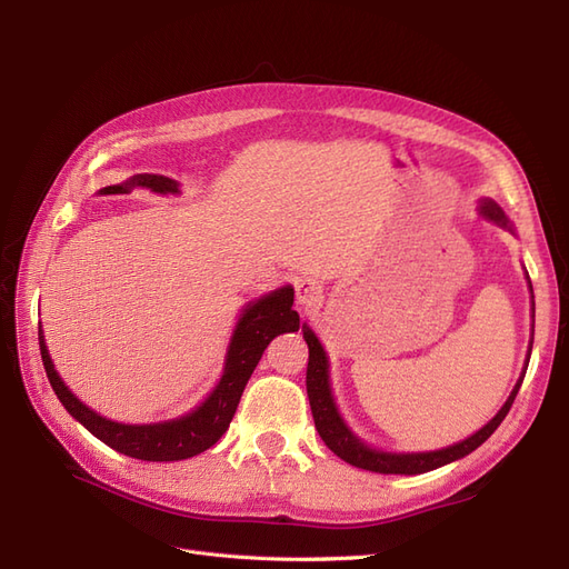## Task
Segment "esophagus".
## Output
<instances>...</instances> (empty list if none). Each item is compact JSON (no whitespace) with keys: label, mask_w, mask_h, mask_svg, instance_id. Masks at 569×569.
I'll list each match as a JSON object with an SVG mask.
<instances>
[{"label":"esophagus","mask_w":569,"mask_h":569,"mask_svg":"<svg viewBox=\"0 0 569 569\" xmlns=\"http://www.w3.org/2000/svg\"><path fill=\"white\" fill-rule=\"evenodd\" d=\"M297 301L301 306H318L322 301V287L316 280L297 282Z\"/></svg>","instance_id":"34e87169"}]
</instances>
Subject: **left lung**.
Returning a JSON list of instances; mask_svg holds the SVG:
<instances>
[{"label": "left lung", "instance_id": "left-lung-1", "mask_svg": "<svg viewBox=\"0 0 569 569\" xmlns=\"http://www.w3.org/2000/svg\"><path fill=\"white\" fill-rule=\"evenodd\" d=\"M479 213L485 216L487 220H493L496 226H501V228L512 232V226H510V220L506 218L503 209L498 203H493L491 199L481 201ZM529 289H531V282H529ZM531 306H533V295H531ZM531 311H533V308H531ZM301 332H303V339L308 343L306 391H308V401H311V412H313V420H316V429H318L320 439L325 441L327 449L337 453L341 460H347L349 465H353V468L380 472V475H422V472L437 470V468H441V465H449L453 460H460L468 453H472L477 446L485 443L496 432V427L503 422V418L508 416V410L515 401V396H518V391H520L525 372H527V370H522V377L518 380V385H515V389L510 391L503 408L498 410L496 416L472 437L449 446V449H439V451L387 453V451H377V449H372V446L360 441L347 427V422L341 420L337 403H335L332 389H330V363H327V353L322 349V343L306 322L301 327ZM529 353H531V349H529ZM529 353H527V363H529Z\"/></svg>", "mask_w": 569, "mask_h": 569}]
</instances>
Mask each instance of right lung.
<instances>
[{
	"mask_svg": "<svg viewBox=\"0 0 569 569\" xmlns=\"http://www.w3.org/2000/svg\"><path fill=\"white\" fill-rule=\"evenodd\" d=\"M134 187H147L157 194H178L180 184L166 176H132L123 184H111L99 189L101 194H128ZM295 303V289L289 284L270 291V295L251 301L242 316H239L234 332L226 356V368H222L220 382L216 389L206 396V401L197 406L192 412L182 418L153 422V425H123L113 422L104 416H99L92 408L84 406L76 393H71L63 385L59 372L51 363L42 327L38 330L40 351L44 372L49 385L59 396L63 408L92 432L99 441L111 446L113 451L126 453L130 458L151 460V462H168V460H184L197 453H203L228 432V427L234 418V410L242 399V391L249 382L253 368L261 360L268 343L282 332L299 330V313L291 308Z\"/></svg>",
	"mask_w": 569,
	"mask_h": 569,
	"instance_id": "add662e5",
	"label": "right lung"
}]
</instances>
